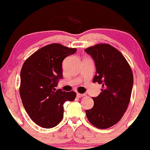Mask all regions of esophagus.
Instances as JSON below:
<instances>
[{
	"mask_svg": "<svg viewBox=\"0 0 150 150\" xmlns=\"http://www.w3.org/2000/svg\"><path fill=\"white\" fill-rule=\"evenodd\" d=\"M76 96L77 98H82V97L85 96V94H80V93H77L76 94Z\"/></svg>",
	"mask_w": 150,
	"mask_h": 150,
	"instance_id": "1",
	"label": "esophagus"
}]
</instances>
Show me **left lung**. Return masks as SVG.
Here are the masks:
<instances>
[{
  "instance_id": "8db88e82",
  "label": "left lung",
  "mask_w": 150,
  "mask_h": 150,
  "mask_svg": "<svg viewBox=\"0 0 150 150\" xmlns=\"http://www.w3.org/2000/svg\"><path fill=\"white\" fill-rule=\"evenodd\" d=\"M94 60L96 72L93 82L102 84L100 94L92 98L94 106L86 110L89 121L98 129L116 124L130 101L134 77L130 66L117 49L98 44L84 50Z\"/></svg>"
}]
</instances>
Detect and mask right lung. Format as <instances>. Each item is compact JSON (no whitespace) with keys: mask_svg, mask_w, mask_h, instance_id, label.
I'll list each match as a JSON object with an SVG mask.
<instances>
[{"mask_svg":"<svg viewBox=\"0 0 150 150\" xmlns=\"http://www.w3.org/2000/svg\"><path fill=\"white\" fill-rule=\"evenodd\" d=\"M76 49L61 44L47 45L29 57L20 74V97L31 119L45 129L56 126L64 117V104L74 101L75 92L56 90L63 78L62 63Z\"/></svg>","mask_w":150,"mask_h":150,"instance_id":"1","label":"right lung"}]
</instances>
